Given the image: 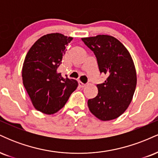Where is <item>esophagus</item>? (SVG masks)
I'll use <instances>...</instances> for the list:
<instances>
[{
    "label": "esophagus",
    "instance_id": "obj_1",
    "mask_svg": "<svg viewBox=\"0 0 158 158\" xmlns=\"http://www.w3.org/2000/svg\"><path fill=\"white\" fill-rule=\"evenodd\" d=\"M79 87H81V88H83V87L85 86V83H82L81 81H79Z\"/></svg>",
    "mask_w": 158,
    "mask_h": 158
}]
</instances>
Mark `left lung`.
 Segmentation results:
<instances>
[{
  "mask_svg": "<svg viewBox=\"0 0 158 158\" xmlns=\"http://www.w3.org/2000/svg\"><path fill=\"white\" fill-rule=\"evenodd\" d=\"M81 40L96 56L100 73L108 77L104 82L97 85V97L88 99L90 111L102 121L117 118L128 108L137 85L131 56L113 36L98 35Z\"/></svg>",
  "mask_w": 158,
  "mask_h": 158,
  "instance_id": "8db88e82",
  "label": "left lung"
}]
</instances>
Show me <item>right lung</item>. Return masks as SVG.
Returning <instances> with one entry per match:
<instances>
[{"mask_svg": "<svg viewBox=\"0 0 158 158\" xmlns=\"http://www.w3.org/2000/svg\"><path fill=\"white\" fill-rule=\"evenodd\" d=\"M72 39L57 32L47 34L35 41L25 58L23 86L35 109L44 114L59 111L78 87L77 80L64 79L56 70Z\"/></svg>", "mask_w": 158, "mask_h": 158, "instance_id": "1", "label": "right lung"}]
</instances>
